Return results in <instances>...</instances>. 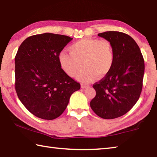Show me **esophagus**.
I'll return each mask as SVG.
<instances>
[{
	"label": "esophagus",
	"instance_id": "esophagus-1",
	"mask_svg": "<svg viewBox=\"0 0 157 157\" xmlns=\"http://www.w3.org/2000/svg\"><path fill=\"white\" fill-rule=\"evenodd\" d=\"M81 87H82V88H86L88 87V86L86 85V84H81Z\"/></svg>",
	"mask_w": 157,
	"mask_h": 157
}]
</instances>
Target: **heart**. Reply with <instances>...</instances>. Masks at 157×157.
<instances>
[{"label": "heart", "mask_w": 157, "mask_h": 157, "mask_svg": "<svg viewBox=\"0 0 157 157\" xmlns=\"http://www.w3.org/2000/svg\"><path fill=\"white\" fill-rule=\"evenodd\" d=\"M70 53L60 52L58 60L67 75L75 77L82 82H90L97 75L103 78L111 71L114 62V52L111 42L106 39L84 38L69 47Z\"/></svg>", "instance_id": "obj_1"}]
</instances>
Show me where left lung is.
Here are the masks:
<instances>
[{"mask_svg":"<svg viewBox=\"0 0 157 157\" xmlns=\"http://www.w3.org/2000/svg\"><path fill=\"white\" fill-rule=\"evenodd\" d=\"M98 36L111 42L114 62L108 74L93 86L96 96L90 105L99 117L113 119L127 113L139 99L142 90L144 60L137 43L127 34L107 31Z\"/></svg>","mask_w":157,"mask_h":157,"instance_id":"obj_1","label":"left lung"}]
</instances>
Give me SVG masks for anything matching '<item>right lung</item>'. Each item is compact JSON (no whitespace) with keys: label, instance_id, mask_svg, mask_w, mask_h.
Returning <instances> with one entry per match:
<instances>
[{"label":"right lung","instance_id":"obj_1","mask_svg":"<svg viewBox=\"0 0 157 157\" xmlns=\"http://www.w3.org/2000/svg\"><path fill=\"white\" fill-rule=\"evenodd\" d=\"M72 39L46 33L26 38L18 49L15 58V90L24 107L36 117H59L71 95L80 88L58 60L61 51Z\"/></svg>","mask_w":157,"mask_h":157}]
</instances>
